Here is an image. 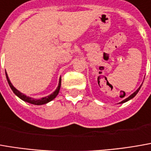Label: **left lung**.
<instances>
[{"label":"left lung","mask_w":151,"mask_h":151,"mask_svg":"<svg viewBox=\"0 0 151 151\" xmlns=\"http://www.w3.org/2000/svg\"><path fill=\"white\" fill-rule=\"evenodd\" d=\"M141 87H142V85H141V86H140V87H139V88H137V90H136V91H135L134 93H132V94H131V95H130L129 97H127L126 99H124V101H122L121 102H119V104H121V103L126 102V101H130V100H132V98H134L135 96H136V94H137V93H138V91H139V89H140V88H141Z\"/></svg>","instance_id":"obj_1"}]
</instances>
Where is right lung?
Instances as JSON below:
<instances>
[{"mask_svg":"<svg viewBox=\"0 0 151 151\" xmlns=\"http://www.w3.org/2000/svg\"><path fill=\"white\" fill-rule=\"evenodd\" d=\"M6 80H7V82H8V84H9L11 89L13 90V92L16 94L19 99H21L22 101H26V102L30 103V104H33V105H44V104H46V103L51 101L52 100H54V99L57 97V95H58V93H59L60 88H61V78H60L59 82H58V86L57 89L53 92L52 93H50L48 96L43 97V98H41V99H34V98H31V97H29V96H27L26 94L22 93L21 92H19L18 89H16V88L13 86V84L11 83V81H10L9 78H8V76H7L6 72Z\"/></svg>","mask_w":151,"mask_h":151,"instance_id":"obj_1","label":"right lung"}]
</instances>
